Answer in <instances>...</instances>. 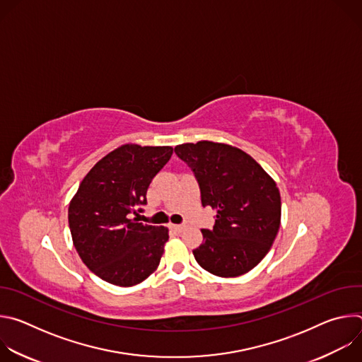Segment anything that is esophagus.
Instances as JSON below:
<instances>
[{"mask_svg":"<svg viewBox=\"0 0 362 362\" xmlns=\"http://www.w3.org/2000/svg\"><path fill=\"white\" fill-rule=\"evenodd\" d=\"M172 229H175L176 232H183L185 230V225H170Z\"/></svg>","mask_w":362,"mask_h":362,"instance_id":"obj_1","label":"esophagus"}]
</instances>
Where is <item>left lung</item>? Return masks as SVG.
<instances>
[{
  "label": "left lung",
  "mask_w": 362,
  "mask_h": 362,
  "mask_svg": "<svg viewBox=\"0 0 362 362\" xmlns=\"http://www.w3.org/2000/svg\"><path fill=\"white\" fill-rule=\"evenodd\" d=\"M197 179L202 204L216 211L214 229H202L193 250L208 272L235 278L253 269L269 252L281 225L275 180L243 150L202 140L175 147Z\"/></svg>",
  "instance_id": "8db88e82"
}]
</instances>
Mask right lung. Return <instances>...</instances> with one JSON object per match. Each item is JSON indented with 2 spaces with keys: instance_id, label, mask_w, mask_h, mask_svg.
I'll use <instances>...</instances> for the list:
<instances>
[{
  "instance_id": "right-lung-1",
  "label": "right lung",
  "mask_w": 362,
  "mask_h": 362,
  "mask_svg": "<svg viewBox=\"0 0 362 362\" xmlns=\"http://www.w3.org/2000/svg\"><path fill=\"white\" fill-rule=\"evenodd\" d=\"M172 153L170 146L123 144L81 180L69 206V226L81 261L103 281L133 286L158 269L169 229L130 218L147 203V187Z\"/></svg>"
}]
</instances>
